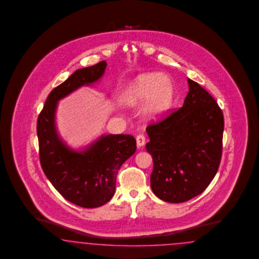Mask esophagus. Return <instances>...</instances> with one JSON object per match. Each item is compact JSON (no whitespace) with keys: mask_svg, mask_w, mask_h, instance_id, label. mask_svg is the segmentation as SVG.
<instances>
[{"mask_svg":"<svg viewBox=\"0 0 259 259\" xmlns=\"http://www.w3.org/2000/svg\"><path fill=\"white\" fill-rule=\"evenodd\" d=\"M136 141H137V146L139 148H141L144 144H145V137L143 135H139L137 138H136Z\"/></svg>","mask_w":259,"mask_h":259,"instance_id":"esophagus-1","label":"esophagus"}]
</instances>
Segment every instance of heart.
I'll return each instance as SVG.
<instances>
[{
    "label": "heart",
    "instance_id": "1",
    "mask_svg": "<svg viewBox=\"0 0 259 259\" xmlns=\"http://www.w3.org/2000/svg\"><path fill=\"white\" fill-rule=\"evenodd\" d=\"M121 99L130 106L146 101L141 110L142 117L147 120H157L172 108L175 84L172 78L160 72L143 73L127 84Z\"/></svg>",
    "mask_w": 259,
    "mask_h": 259
}]
</instances>
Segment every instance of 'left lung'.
<instances>
[{
  "label": "left lung",
  "mask_w": 259,
  "mask_h": 259,
  "mask_svg": "<svg viewBox=\"0 0 259 259\" xmlns=\"http://www.w3.org/2000/svg\"><path fill=\"white\" fill-rule=\"evenodd\" d=\"M182 107L146 128L153 157L151 188L166 202L181 203L201 194L220 167L224 118L214 99L188 78Z\"/></svg>",
  "instance_id": "obj_1"
}]
</instances>
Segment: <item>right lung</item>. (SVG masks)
Returning <instances> with one entry per match:
<instances>
[{"label": "right lung", "instance_id": "1", "mask_svg": "<svg viewBox=\"0 0 259 259\" xmlns=\"http://www.w3.org/2000/svg\"><path fill=\"white\" fill-rule=\"evenodd\" d=\"M106 65L102 61L75 71L48 95L37 122L42 171L66 200L83 208H97L109 201L115 194L120 166L137 149L133 136L112 134L100 136L83 148L73 149L58 132L59 102L80 87L100 81Z\"/></svg>", "mask_w": 259, "mask_h": 259}]
</instances>
